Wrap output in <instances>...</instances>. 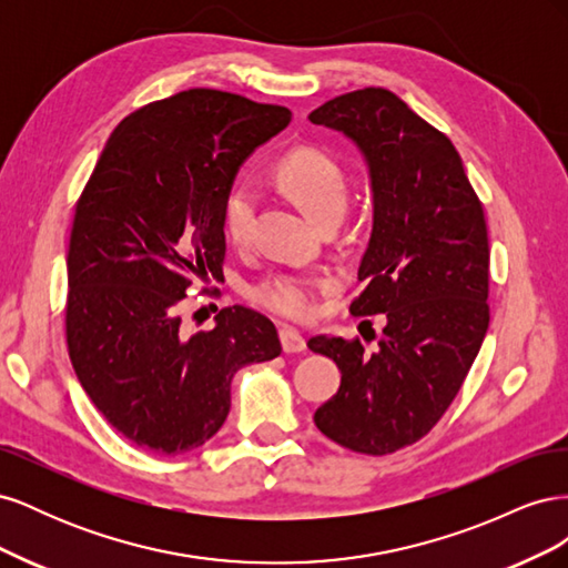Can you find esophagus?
<instances>
[{
  "label": "esophagus",
  "mask_w": 568,
  "mask_h": 568,
  "mask_svg": "<svg viewBox=\"0 0 568 568\" xmlns=\"http://www.w3.org/2000/svg\"><path fill=\"white\" fill-rule=\"evenodd\" d=\"M280 341H282L284 353H303L305 351V336L298 329H294V326H282Z\"/></svg>",
  "instance_id": "34e87169"
}]
</instances>
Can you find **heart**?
I'll return each instance as SVG.
<instances>
[{"label":"heart","mask_w":568,"mask_h":568,"mask_svg":"<svg viewBox=\"0 0 568 568\" xmlns=\"http://www.w3.org/2000/svg\"><path fill=\"white\" fill-rule=\"evenodd\" d=\"M277 182L284 192L294 196L305 213L317 222L341 215L346 209V180L338 161L317 146H301L280 161ZM255 215V192L236 182L222 201V232L234 246L251 239ZM324 288V280L303 270H277L265 274L251 286V298L270 313L282 317H307L315 311V298Z\"/></svg>","instance_id":"1"}]
</instances>
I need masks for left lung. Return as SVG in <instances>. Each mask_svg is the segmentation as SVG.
<instances>
[{"label":"left lung","instance_id":"1","mask_svg":"<svg viewBox=\"0 0 568 568\" xmlns=\"http://www.w3.org/2000/svg\"><path fill=\"white\" fill-rule=\"evenodd\" d=\"M307 118L346 134L367 161L374 222L351 313L386 317L382 336L365 338L369 320L359 324L374 351L357 336L307 341L341 369L315 424L353 453L390 455L438 424L486 338L484 205L448 136L384 88L341 94Z\"/></svg>","mask_w":568,"mask_h":568}]
</instances>
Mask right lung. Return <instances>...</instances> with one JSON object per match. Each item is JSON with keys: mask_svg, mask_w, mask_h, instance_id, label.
<instances>
[{"mask_svg": "<svg viewBox=\"0 0 568 568\" xmlns=\"http://www.w3.org/2000/svg\"><path fill=\"white\" fill-rule=\"evenodd\" d=\"M291 111L186 90L130 113L101 151L68 244L65 343L104 419L136 448L180 455L230 415L232 376L282 353L274 324L222 307L189 336L180 303L225 263L222 201Z\"/></svg>", "mask_w": 568, "mask_h": 568, "instance_id": "add662e5", "label": "right lung"}]
</instances>
